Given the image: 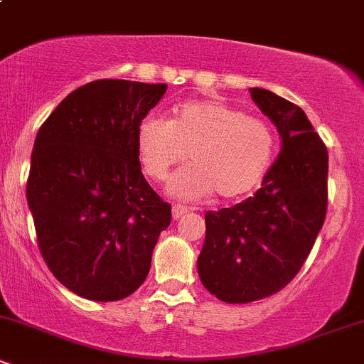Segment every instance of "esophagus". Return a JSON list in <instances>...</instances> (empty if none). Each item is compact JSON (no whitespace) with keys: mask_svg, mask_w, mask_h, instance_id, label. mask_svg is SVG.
<instances>
[{"mask_svg":"<svg viewBox=\"0 0 364 364\" xmlns=\"http://www.w3.org/2000/svg\"><path fill=\"white\" fill-rule=\"evenodd\" d=\"M186 212H188L186 207H183V205H174V207H173V219L178 220L179 217L185 215Z\"/></svg>","mask_w":364,"mask_h":364,"instance_id":"obj_1","label":"esophagus"}]
</instances>
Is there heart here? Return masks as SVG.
Returning <instances> with one entry per match:
<instances>
[{"instance_id": "b5f03b06", "label": "heart", "mask_w": 364, "mask_h": 364, "mask_svg": "<svg viewBox=\"0 0 364 364\" xmlns=\"http://www.w3.org/2000/svg\"><path fill=\"white\" fill-rule=\"evenodd\" d=\"M136 152L154 181H164L188 154L191 166L168 185L179 200H200L214 191L223 200H236L252 193L269 173L275 135L265 119L246 116L231 104L191 101L181 104L171 121L141 119Z\"/></svg>"}]
</instances>
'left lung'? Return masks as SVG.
I'll return each mask as SVG.
<instances>
[{"label": "left lung", "instance_id": "1", "mask_svg": "<svg viewBox=\"0 0 364 364\" xmlns=\"http://www.w3.org/2000/svg\"><path fill=\"white\" fill-rule=\"evenodd\" d=\"M282 136L262 188L235 207L208 210L198 275L224 303H252L286 287L310 255L328 200V154L304 111L265 89H250Z\"/></svg>", "mask_w": 364, "mask_h": 364}]
</instances>
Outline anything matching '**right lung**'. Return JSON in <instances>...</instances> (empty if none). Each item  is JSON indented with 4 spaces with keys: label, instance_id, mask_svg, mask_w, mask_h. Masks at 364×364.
Wrapping results in <instances>:
<instances>
[{
    "label": "right lung",
    "instance_id": "add662e5",
    "mask_svg": "<svg viewBox=\"0 0 364 364\" xmlns=\"http://www.w3.org/2000/svg\"><path fill=\"white\" fill-rule=\"evenodd\" d=\"M166 83L104 78L78 87L44 121L32 150L27 202L54 277L92 301H118L150 270L171 205L144 178L140 121Z\"/></svg>",
    "mask_w": 364,
    "mask_h": 364
}]
</instances>
